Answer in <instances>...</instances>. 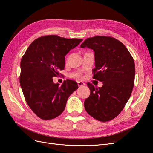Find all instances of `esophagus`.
<instances>
[{
	"instance_id": "esophagus-1",
	"label": "esophagus",
	"mask_w": 153,
	"mask_h": 153,
	"mask_svg": "<svg viewBox=\"0 0 153 153\" xmlns=\"http://www.w3.org/2000/svg\"><path fill=\"white\" fill-rule=\"evenodd\" d=\"M77 85H78L79 87H82L85 85V83L83 82H77Z\"/></svg>"
}]
</instances>
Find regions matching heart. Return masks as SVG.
<instances>
[{"mask_svg": "<svg viewBox=\"0 0 153 153\" xmlns=\"http://www.w3.org/2000/svg\"><path fill=\"white\" fill-rule=\"evenodd\" d=\"M70 76L71 77H74V78H79L82 76V75L79 72H74V73H71Z\"/></svg>", "mask_w": 153, "mask_h": 153, "instance_id": "1", "label": "heart"}]
</instances>
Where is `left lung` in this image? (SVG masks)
I'll return each mask as SVG.
<instances>
[{"label": "left lung", "mask_w": 153, "mask_h": 153, "mask_svg": "<svg viewBox=\"0 0 153 153\" xmlns=\"http://www.w3.org/2000/svg\"><path fill=\"white\" fill-rule=\"evenodd\" d=\"M81 47L95 52V68L93 78L102 82V87L87 83L90 95L85 100L86 112L100 122H108L122 112L134 85L135 63L125 45L107 36L87 38Z\"/></svg>", "instance_id": "obj_1"}]
</instances>
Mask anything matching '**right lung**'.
<instances>
[{
    "label": "right lung",
    "mask_w": 153,
    "mask_h": 153,
    "mask_svg": "<svg viewBox=\"0 0 153 153\" xmlns=\"http://www.w3.org/2000/svg\"><path fill=\"white\" fill-rule=\"evenodd\" d=\"M82 41L45 35L32 42L23 56L19 83L28 106L41 119L61 114L68 97L78 88L76 82L69 79L59 86L53 83V77L64 70V56Z\"/></svg>",
    "instance_id": "add662e5"
}]
</instances>
